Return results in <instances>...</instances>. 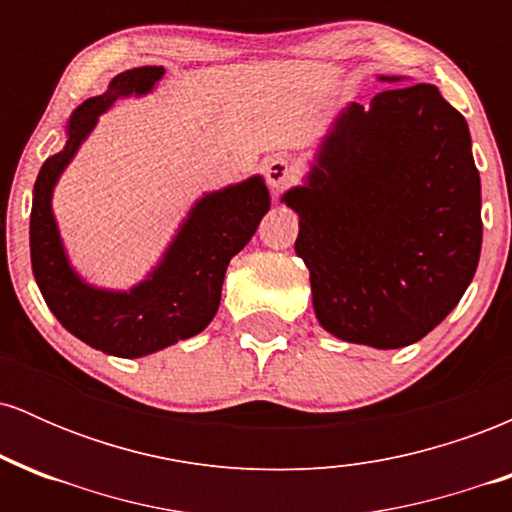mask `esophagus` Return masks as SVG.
<instances>
[{
    "label": "esophagus",
    "mask_w": 512,
    "mask_h": 512,
    "mask_svg": "<svg viewBox=\"0 0 512 512\" xmlns=\"http://www.w3.org/2000/svg\"><path fill=\"white\" fill-rule=\"evenodd\" d=\"M264 178H267V185L272 187V190H281V187L291 185L293 180H296V170L286 158H269L267 163H264Z\"/></svg>",
    "instance_id": "obj_1"
}]
</instances>
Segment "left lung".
Here are the masks:
<instances>
[{
  "mask_svg": "<svg viewBox=\"0 0 512 512\" xmlns=\"http://www.w3.org/2000/svg\"><path fill=\"white\" fill-rule=\"evenodd\" d=\"M404 76H380L395 84ZM296 255L317 322L373 349L424 339L460 303L481 252V182L464 117L433 84L349 103L303 185Z\"/></svg>",
  "mask_w": 512,
  "mask_h": 512,
  "instance_id": "1",
  "label": "left lung"
}]
</instances>
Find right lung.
<instances>
[{"mask_svg":"<svg viewBox=\"0 0 512 512\" xmlns=\"http://www.w3.org/2000/svg\"><path fill=\"white\" fill-rule=\"evenodd\" d=\"M163 74V67L127 69L108 91L81 103L69 117L67 144L43 163L33 187L31 264L45 303L64 330L120 358L149 356L202 332L219 310L228 262L269 211L267 185L262 175H252L197 199L163 260L129 291L96 289L74 272L52 214V190L98 117L117 98L149 93Z\"/></svg>","mask_w":512,"mask_h":512,"instance_id":"right-lung-1","label":"right lung"}]
</instances>
